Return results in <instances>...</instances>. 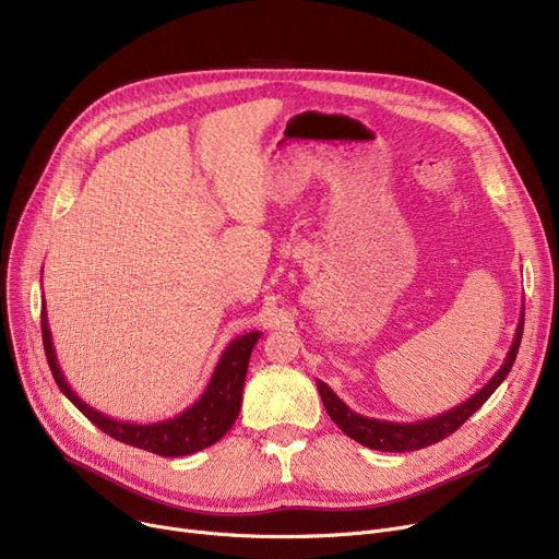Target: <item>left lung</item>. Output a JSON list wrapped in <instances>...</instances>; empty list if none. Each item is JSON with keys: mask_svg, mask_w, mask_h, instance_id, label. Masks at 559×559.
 I'll use <instances>...</instances> for the list:
<instances>
[{"mask_svg": "<svg viewBox=\"0 0 559 559\" xmlns=\"http://www.w3.org/2000/svg\"><path fill=\"white\" fill-rule=\"evenodd\" d=\"M521 335H523V310H521V319H519L514 342L508 350V356H506L501 369L491 376L489 383H485V388L480 392H476L472 399H466L464 403L455 405L453 409H447L444 415H437V417H430L424 421L394 424V421L362 417V415L354 413V409H350L326 383H321V380H317V390H319L321 401H324L329 417L342 428V432H346L350 439H356L358 444L373 449V451H388V453H405V451L426 449L430 444L442 442L444 437L455 432L498 390V385H501L508 378V373L516 360Z\"/></svg>", "mask_w": 559, "mask_h": 559, "instance_id": "obj_1", "label": "left lung"}]
</instances>
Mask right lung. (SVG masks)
Wrapping results in <instances>:
<instances>
[{"mask_svg":"<svg viewBox=\"0 0 559 559\" xmlns=\"http://www.w3.org/2000/svg\"><path fill=\"white\" fill-rule=\"evenodd\" d=\"M40 326H43L45 356L58 390H61L99 430L115 437L117 442H124L129 447L150 451L163 457H181V455H192L197 451L209 449L215 442H219V439L230 430V426L240 415L251 350L260 340L258 331L235 337L222 354L211 376L209 388H205L199 401L188 409H183L181 415L156 421V424H131V421H117L99 413V409L81 401L74 394V390L68 385V380L56 360L45 304H43Z\"/></svg>","mask_w":559,"mask_h":559,"instance_id":"right-lung-1","label":"right lung"}]
</instances>
